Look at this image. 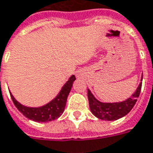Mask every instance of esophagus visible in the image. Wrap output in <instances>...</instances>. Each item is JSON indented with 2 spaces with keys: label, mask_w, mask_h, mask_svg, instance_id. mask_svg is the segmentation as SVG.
Segmentation results:
<instances>
[{
  "label": "esophagus",
  "mask_w": 153,
  "mask_h": 153,
  "mask_svg": "<svg viewBox=\"0 0 153 153\" xmlns=\"http://www.w3.org/2000/svg\"><path fill=\"white\" fill-rule=\"evenodd\" d=\"M76 76H78V77L82 76V72H81V71H77V73H76Z\"/></svg>",
  "instance_id": "1"
}]
</instances>
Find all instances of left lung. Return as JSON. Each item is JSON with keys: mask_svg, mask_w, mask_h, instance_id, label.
Segmentation results:
<instances>
[{"mask_svg": "<svg viewBox=\"0 0 153 153\" xmlns=\"http://www.w3.org/2000/svg\"><path fill=\"white\" fill-rule=\"evenodd\" d=\"M142 81V78H141ZM141 84L140 83L136 91L131 98L120 103H102L94 98L91 91L88 89V98L91 112L98 119L103 120H116L124 117L134 107L141 93Z\"/></svg>", "mask_w": 153, "mask_h": 153, "instance_id": "left-lung-1", "label": "left lung"}]
</instances>
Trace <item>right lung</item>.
Wrapping results in <instances>:
<instances>
[{"label": "right lung", "mask_w": 153, "mask_h": 153, "mask_svg": "<svg viewBox=\"0 0 153 153\" xmlns=\"http://www.w3.org/2000/svg\"><path fill=\"white\" fill-rule=\"evenodd\" d=\"M75 80H76V77L74 75H72L63 86L60 93L55 97V98L42 107H26L20 103H18L15 98L12 96L11 92H10V95L15 106L25 117L36 122H49L54 120L55 119H58L63 114L65 104H66L67 97L69 95L70 91L71 89L72 84Z\"/></svg>", "instance_id": "obj_1"}]
</instances>
